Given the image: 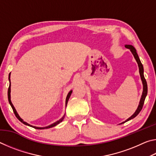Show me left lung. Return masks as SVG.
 <instances>
[{"label":"left lung","mask_w":156,"mask_h":156,"mask_svg":"<svg viewBox=\"0 0 156 156\" xmlns=\"http://www.w3.org/2000/svg\"><path fill=\"white\" fill-rule=\"evenodd\" d=\"M125 47L127 49H129L131 50V51L132 54H133L134 58H135L136 60L138 62V67H139V72H140V77H141V80L142 81V84H143V92H142V97H141V99H140V104L138 105V107L137 110L136 111V112L133 113V115H132L130 118H128L127 120L125 122H122V123H125V122H127V121L130 120L131 119H133L138 115V113L140 112V111L142 109V107H143V105H144V100H145V98H146L147 95V90H148V88H147V81H146V79L144 78V69H143V65L140 62V60L139 57H138V55L137 54L136 52V49L134 48V47H133L132 45H130V44H126ZM121 123V124H122Z\"/></svg>","instance_id":"8db88e82"}]
</instances>
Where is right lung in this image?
<instances>
[{"label": "right lung", "instance_id": "obj_1", "mask_svg": "<svg viewBox=\"0 0 156 156\" xmlns=\"http://www.w3.org/2000/svg\"><path fill=\"white\" fill-rule=\"evenodd\" d=\"M9 88H8V91H7V96H8V100H9V102L10 105H11V107H12V108L13 112H14V114H15V115H16V118H18V119L21 122H23V124H25V125H28V126H31V127H33V128H34V129H44L51 128V127H53V126H56L57 125H58V124H59L60 122H61L63 120V119H64L65 115L63 116V117L61 118V119H60L59 120H58L57 122H54V124H52V125H49V126H46V127H37V126H32V125H29L28 123H27L26 122H25V121H23V120L22 119V118H20V116L18 115V113L16 112V111L15 108H14V105H13V104L12 103V102H11V99H10V92H11V83H10V73L9 74ZM72 91H70L69 92V93H68L67 98H66V106H67V102H68V100H69V97H70V96H71V94H72Z\"/></svg>", "mask_w": 156, "mask_h": 156}]
</instances>
